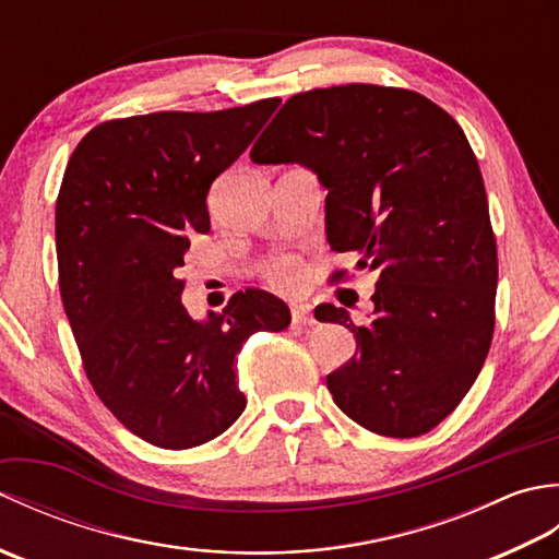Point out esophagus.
<instances>
[{
	"mask_svg": "<svg viewBox=\"0 0 559 559\" xmlns=\"http://www.w3.org/2000/svg\"><path fill=\"white\" fill-rule=\"evenodd\" d=\"M290 314H293V324H300V326H312L314 324V314H312L310 305H305V302L293 305Z\"/></svg>",
	"mask_w": 559,
	"mask_h": 559,
	"instance_id": "obj_1",
	"label": "esophagus"
}]
</instances>
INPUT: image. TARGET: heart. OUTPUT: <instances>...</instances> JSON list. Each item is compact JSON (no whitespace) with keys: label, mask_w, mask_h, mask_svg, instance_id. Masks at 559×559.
I'll return each instance as SVG.
<instances>
[{"label":"heart","mask_w":559,"mask_h":559,"mask_svg":"<svg viewBox=\"0 0 559 559\" xmlns=\"http://www.w3.org/2000/svg\"><path fill=\"white\" fill-rule=\"evenodd\" d=\"M264 276L273 288L295 290L302 283V264L295 257L281 254L273 257L264 264Z\"/></svg>","instance_id":"b5f03b06"}]
</instances>
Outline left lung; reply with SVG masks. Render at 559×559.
<instances>
[{"label": "left lung", "instance_id": "1", "mask_svg": "<svg viewBox=\"0 0 559 559\" xmlns=\"http://www.w3.org/2000/svg\"><path fill=\"white\" fill-rule=\"evenodd\" d=\"M249 158L312 168L329 189L331 249L379 273L372 324L334 305L314 312L358 341L326 377L336 406L384 437L430 432L468 394L495 334L497 242L463 129L415 91L346 83L288 98Z\"/></svg>", "mask_w": 559, "mask_h": 559}]
</instances>
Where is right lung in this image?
<instances>
[{
  "instance_id": "1",
  "label": "right lung",
  "mask_w": 559,
  "mask_h": 559,
  "mask_svg": "<svg viewBox=\"0 0 559 559\" xmlns=\"http://www.w3.org/2000/svg\"><path fill=\"white\" fill-rule=\"evenodd\" d=\"M278 105L108 120L67 163L55 211L64 312L93 391L153 447L192 449L228 430L247 406L237 353L290 324L286 302L257 288L194 322L180 278L189 235L211 228L213 180Z\"/></svg>"
}]
</instances>
